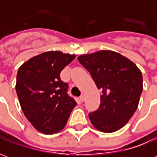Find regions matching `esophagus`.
I'll list each match as a JSON object with an SVG mask.
<instances>
[{
    "mask_svg": "<svg viewBox=\"0 0 157 157\" xmlns=\"http://www.w3.org/2000/svg\"><path fill=\"white\" fill-rule=\"evenodd\" d=\"M80 100H81L82 102H84V101H85V95L82 94V95L80 97Z\"/></svg>",
    "mask_w": 157,
    "mask_h": 157,
    "instance_id": "1",
    "label": "esophagus"
}]
</instances>
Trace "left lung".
<instances>
[{"mask_svg":"<svg viewBox=\"0 0 157 157\" xmlns=\"http://www.w3.org/2000/svg\"><path fill=\"white\" fill-rule=\"evenodd\" d=\"M78 60L102 90L98 109L89 113L92 125L104 133L123 128L138 108L143 90L141 71L128 58L111 50L82 55Z\"/></svg>","mask_w":157,"mask_h":157,"instance_id":"8db88e82","label":"left lung"}]
</instances>
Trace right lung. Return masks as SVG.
<instances>
[{
	"mask_svg": "<svg viewBox=\"0 0 157 157\" xmlns=\"http://www.w3.org/2000/svg\"><path fill=\"white\" fill-rule=\"evenodd\" d=\"M75 55L48 51L33 57L18 69L16 91L24 115L45 135L64 128L76 105L59 74Z\"/></svg>",
	"mask_w": 157,
	"mask_h": 157,
	"instance_id": "obj_1",
	"label": "right lung"
}]
</instances>
